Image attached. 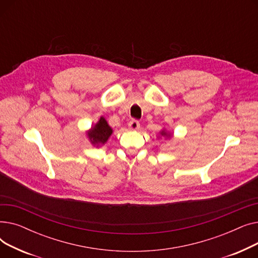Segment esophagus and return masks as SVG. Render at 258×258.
<instances>
[{"instance_id":"1","label":"esophagus","mask_w":258,"mask_h":258,"mask_svg":"<svg viewBox=\"0 0 258 258\" xmlns=\"http://www.w3.org/2000/svg\"><path fill=\"white\" fill-rule=\"evenodd\" d=\"M140 126V123L137 120H131L128 123V130L130 131H137Z\"/></svg>"}]
</instances>
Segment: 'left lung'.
<instances>
[{
	"label": "left lung",
	"instance_id": "8db88e82",
	"mask_svg": "<svg viewBox=\"0 0 258 258\" xmlns=\"http://www.w3.org/2000/svg\"><path fill=\"white\" fill-rule=\"evenodd\" d=\"M159 134H160V136L158 138H165L166 140H169L172 137V134L169 131H167L166 128H162L159 132Z\"/></svg>",
	"mask_w": 258,
	"mask_h": 258
}]
</instances>
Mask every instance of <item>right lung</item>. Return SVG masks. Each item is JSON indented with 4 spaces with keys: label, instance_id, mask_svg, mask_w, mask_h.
Wrapping results in <instances>:
<instances>
[{
    "label": "right lung",
    "instance_id": "right-lung-1",
    "mask_svg": "<svg viewBox=\"0 0 258 258\" xmlns=\"http://www.w3.org/2000/svg\"><path fill=\"white\" fill-rule=\"evenodd\" d=\"M112 134L113 128L108 125L103 116H101L96 123L86 132L88 140L93 146L96 147L103 146L107 142L108 138L112 136Z\"/></svg>",
    "mask_w": 258,
    "mask_h": 258
}]
</instances>
